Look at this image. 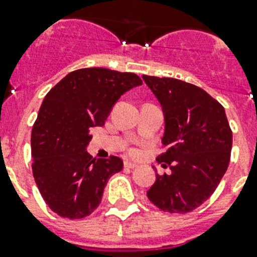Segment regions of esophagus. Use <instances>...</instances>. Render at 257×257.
Here are the masks:
<instances>
[{
    "label": "esophagus",
    "instance_id": "34e87169",
    "mask_svg": "<svg viewBox=\"0 0 257 257\" xmlns=\"http://www.w3.org/2000/svg\"><path fill=\"white\" fill-rule=\"evenodd\" d=\"M124 168H126V169H135V168H137V164H135V162L125 161L124 162Z\"/></svg>",
    "mask_w": 257,
    "mask_h": 257
}]
</instances>
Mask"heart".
<instances>
[{
    "instance_id": "b5f03b06",
    "label": "heart",
    "mask_w": 257,
    "mask_h": 257,
    "mask_svg": "<svg viewBox=\"0 0 257 257\" xmlns=\"http://www.w3.org/2000/svg\"><path fill=\"white\" fill-rule=\"evenodd\" d=\"M129 153L132 154V156H135V154H137V150H136V149H131V150H129Z\"/></svg>"
}]
</instances>
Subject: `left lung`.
Instances as JSON below:
<instances>
[{
	"label": "left lung",
	"instance_id": "left-lung-1",
	"mask_svg": "<svg viewBox=\"0 0 257 257\" xmlns=\"http://www.w3.org/2000/svg\"><path fill=\"white\" fill-rule=\"evenodd\" d=\"M143 79L165 116L162 144L168 149L157 161L172 170L170 176L156 174L147 195L162 211L186 214L211 197L228 168L230 124L222 104L197 85L173 78Z\"/></svg>",
	"mask_w": 257,
	"mask_h": 257
}]
</instances>
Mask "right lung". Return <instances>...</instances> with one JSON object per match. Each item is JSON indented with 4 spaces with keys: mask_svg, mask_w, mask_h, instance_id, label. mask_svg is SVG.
I'll use <instances>...</instances> for the list:
<instances>
[{
    "mask_svg": "<svg viewBox=\"0 0 257 257\" xmlns=\"http://www.w3.org/2000/svg\"><path fill=\"white\" fill-rule=\"evenodd\" d=\"M143 80L132 72L80 68L66 75L43 99L31 131L33 176L49 207L81 219L101 202L121 158H93L85 150L93 126H103L114 103Z\"/></svg>",
    "mask_w": 257,
    "mask_h": 257,
    "instance_id": "1",
    "label": "right lung"
}]
</instances>
